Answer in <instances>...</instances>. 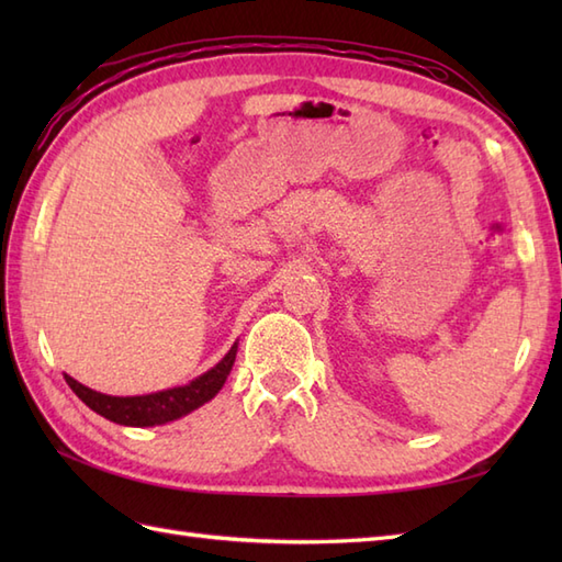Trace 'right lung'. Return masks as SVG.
I'll return each mask as SVG.
<instances>
[{
    "label": "right lung",
    "mask_w": 562,
    "mask_h": 562,
    "mask_svg": "<svg viewBox=\"0 0 562 562\" xmlns=\"http://www.w3.org/2000/svg\"><path fill=\"white\" fill-rule=\"evenodd\" d=\"M236 348L238 345L234 342L232 350L222 357L220 364H214L210 372L200 374L198 379L190 381V384L147 393V396H105V393L83 386L77 379H71L67 374H65V381L93 413L103 415L105 420L127 425V427L164 425V423L178 420V417H183L188 413H193L202 403H207L217 396L234 367Z\"/></svg>",
    "instance_id": "add662e5"
}]
</instances>
